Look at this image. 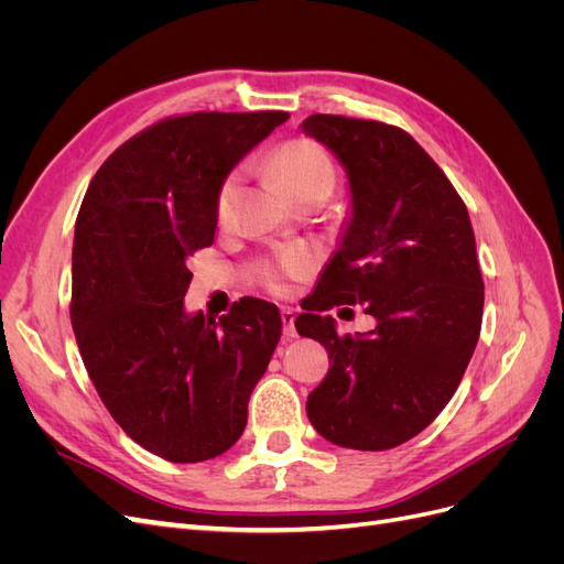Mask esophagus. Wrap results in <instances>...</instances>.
Listing matches in <instances>:
<instances>
[{
    "label": "esophagus",
    "mask_w": 564,
    "mask_h": 564,
    "mask_svg": "<svg viewBox=\"0 0 564 564\" xmlns=\"http://www.w3.org/2000/svg\"><path fill=\"white\" fill-rule=\"evenodd\" d=\"M294 319H296V315H294V311H289V308H284L282 311V332H284V336L286 338H296L299 334H296V327H294Z\"/></svg>",
    "instance_id": "obj_1"
}]
</instances>
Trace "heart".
I'll return each instance as SVG.
<instances>
[{"label": "heart", "mask_w": 564, "mask_h": 564, "mask_svg": "<svg viewBox=\"0 0 564 564\" xmlns=\"http://www.w3.org/2000/svg\"><path fill=\"white\" fill-rule=\"evenodd\" d=\"M272 169L299 202L308 197L327 199L336 185L332 155L311 139H292L278 145L272 152ZM237 195H240V174L232 172L216 193V220L220 226H228L232 220ZM305 268H308V256L303 251H284L275 265L265 268V282L272 289H282V275H303Z\"/></svg>", "instance_id": "obj_1"}]
</instances>
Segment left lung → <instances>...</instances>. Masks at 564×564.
Masks as SVG:
<instances>
[{"instance_id":"1","label":"left lung","mask_w":564,"mask_h":564,"mask_svg":"<svg viewBox=\"0 0 564 564\" xmlns=\"http://www.w3.org/2000/svg\"><path fill=\"white\" fill-rule=\"evenodd\" d=\"M301 129L344 164L352 207L340 247L305 299L308 313L296 317L299 334L329 352L327 377L305 409L338 447L392 449L447 406L480 338L485 282L468 209L398 127L311 115ZM357 302L378 327L338 337L328 311Z\"/></svg>"}]
</instances>
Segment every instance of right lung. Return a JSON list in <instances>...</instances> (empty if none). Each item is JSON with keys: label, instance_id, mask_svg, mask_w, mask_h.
Here are the masks:
<instances>
[{"label": "right lung", "instance_id": "right-lung-1", "mask_svg": "<svg viewBox=\"0 0 564 564\" xmlns=\"http://www.w3.org/2000/svg\"><path fill=\"white\" fill-rule=\"evenodd\" d=\"M289 112L166 117L119 145L77 214L70 319L100 400L133 442L174 464L228 452L282 334L278 305L187 315V259L212 247L216 193Z\"/></svg>", "mask_w": 564, "mask_h": 564}]
</instances>
